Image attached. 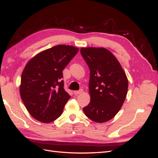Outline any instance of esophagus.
Returning <instances> with one entry per match:
<instances>
[{
    "instance_id": "1",
    "label": "esophagus",
    "mask_w": 158,
    "mask_h": 158,
    "mask_svg": "<svg viewBox=\"0 0 158 158\" xmlns=\"http://www.w3.org/2000/svg\"><path fill=\"white\" fill-rule=\"evenodd\" d=\"M83 90L82 89H81L80 90H79V91H75L74 92V94L75 95H79V94H82L83 93Z\"/></svg>"
}]
</instances>
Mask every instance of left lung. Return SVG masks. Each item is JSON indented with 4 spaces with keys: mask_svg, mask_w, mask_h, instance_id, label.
<instances>
[{
    "mask_svg": "<svg viewBox=\"0 0 158 158\" xmlns=\"http://www.w3.org/2000/svg\"><path fill=\"white\" fill-rule=\"evenodd\" d=\"M80 51L90 70L91 100L83 112L94 122H107L118 112L125 100L127 75L116 57L104 48H82Z\"/></svg>",
    "mask_w": 158,
    "mask_h": 158,
    "instance_id": "left-lung-1",
    "label": "left lung"
}]
</instances>
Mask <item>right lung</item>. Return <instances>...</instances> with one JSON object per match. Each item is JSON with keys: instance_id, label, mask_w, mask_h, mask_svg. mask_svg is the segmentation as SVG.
I'll list each match as a JSON object with an SVG mask.
<instances>
[{"instance_id": "1", "label": "right lung", "mask_w": 158, "mask_h": 158, "mask_svg": "<svg viewBox=\"0 0 158 158\" xmlns=\"http://www.w3.org/2000/svg\"><path fill=\"white\" fill-rule=\"evenodd\" d=\"M71 46L57 45L40 52L22 73L21 100L29 113L42 123L58 118L71 96L64 89L62 71L78 52Z\"/></svg>"}]
</instances>
